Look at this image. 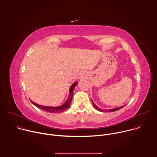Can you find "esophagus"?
Instances as JSON below:
<instances>
[{"mask_svg": "<svg viewBox=\"0 0 157 157\" xmlns=\"http://www.w3.org/2000/svg\"><path fill=\"white\" fill-rule=\"evenodd\" d=\"M85 76H86L85 73L82 72V73H80V78H84V77H85Z\"/></svg>", "mask_w": 157, "mask_h": 157, "instance_id": "1", "label": "esophagus"}]
</instances>
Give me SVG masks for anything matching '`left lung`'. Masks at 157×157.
<instances>
[{"mask_svg":"<svg viewBox=\"0 0 157 157\" xmlns=\"http://www.w3.org/2000/svg\"><path fill=\"white\" fill-rule=\"evenodd\" d=\"M92 102H93V105H94V108L96 109V110H99V111H100V112H105V113H111V112H114V111H116V110H119V109H122V107H124L125 105H123V106H121V107H117V108H114V109H101V108H99V107H98L94 103V102L92 101Z\"/></svg>","mask_w":157,"mask_h":157,"instance_id":"left-lung-1","label":"left lung"}]
</instances>
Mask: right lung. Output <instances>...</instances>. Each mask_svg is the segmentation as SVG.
<instances>
[{
	"instance_id": "1",
	"label": "right lung",
	"mask_w": 157,
	"mask_h": 157,
	"mask_svg": "<svg viewBox=\"0 0 157 157\" xmlns=\"http://www.w3.org/2000/svg\"><path fill=\"white\" fill-rule=\"evenodd\" d=\"M78 84V82H75L73 83L71 87H70V94H69V96L68 99L66 101V102L64 104H63L62 105L59 106V107H50V106H43V105H38L36 103H35L34 102L32 101V104L33 105H35L36 107H37L38 108L44 110L46 112H48V113H53V114H57V113H60L61 112H63L66 110L68 109L69 108V107L70 106L71 101H72V98H73V90L75 89V87Z\"/></svg>"
}]
</instances>
